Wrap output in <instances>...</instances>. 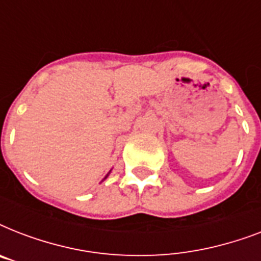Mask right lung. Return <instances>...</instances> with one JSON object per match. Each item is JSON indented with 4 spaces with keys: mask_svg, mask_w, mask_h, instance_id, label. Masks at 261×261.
<instances>
[{
    "mask_svg": "<svg viewBox=\"0 0 261 261\" xmlns=\"http://www.w3.org/2000/svg\"><path fill=\"white\" fill-rule=\"evenodd\" d=\"M110 173H111V171H110V172H108V173H107V176H106V177H104V178H102L101 181H104V180H106V178H107V177H108V176H110Z\"/></svg>",
    "mask_w": 261,
    "mask_h": 261,
    "instance_id": "add662e5",
    "label": "right lung"
}]
</instances>
